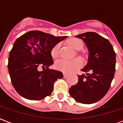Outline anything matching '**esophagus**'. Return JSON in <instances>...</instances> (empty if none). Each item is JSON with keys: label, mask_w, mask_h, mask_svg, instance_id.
Here are the masks:
<instances>
[{"label": "esophagus", "mask_w": 123, "mask_h": 123, "mask_svg": "<svg viewBox=\"0 0 123 123\" xmlns=\"http://www.w3.org/2000/svg\"><path fill=\"white\" fill-rule=\"evenodd\" d=\"M68 76V74H66V73H64L63 74L64 78H67Z\"/></svg>", "instance_id": "obj_1"}]
</instances>
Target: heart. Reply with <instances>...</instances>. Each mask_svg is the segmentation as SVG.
<instances>
[{"mask_svg":"<svg viewBox=\"0 0 123 123\" xmlns=\"http://www.w3.org/2000/svg\"><path fill=\"white\" fill-rule=\"evenodd\" d=\"M68 43L75 50H80L83 48L84 43L80 39L72 38L68 41ZM61 48V43H57L52 48L51 50V55L53 58H57L59 54ZM82 61L79 59H75L71 61H66L64 59L57 60L55 63V68L60 71L65 73H71L81 67Z\"/></svg>","mask_w":123,"mask_h":123,"instance_id":"heart-1","label":"heart"}]
</instances>
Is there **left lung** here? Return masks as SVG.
Instances as JSON below:
<instances>
[{
	"label": "left lung",
	"instance_id": "1",
	"mask_svg": "<svg viewBox=\"0 0 123 123\" xmlns=\"http://www.w3.org/2000/svg\"><path fill=\"white\" fill-rule=\"evenodd\" d=\"M86 43L88 62L78 75L79 81L69 90V94L79 103L92 104L104 97L111 87L116 70V53L108 39L94 32L75 36Z\"/></svg>",
	"mask_w": 123,
	"mask_h": 123
}]
</instances>
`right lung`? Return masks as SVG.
<instances>
[{"label":"right lung","instance_id":"1","mask_svg":"<svg viewBox=\"0 0 123 123\" xmlns=\"http://www.w3.org/2000/svg\"><path fill=\"white\" fill-rule=\"evenodd\" d=\"M67 37L32 31L15 41L7 66L12 86L20 96L40 100L51 94L54 82L63 78L62 72L48 68L54 64L51 50ZM40 67L45 69L43 71L38 70Z\"/></svg>","mask_w":123,"mask_h":123}]
</instances>
